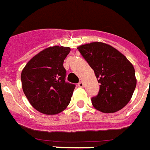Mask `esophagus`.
Masks as SVG:
<instances>
[{"label":"esophagus","mask_w":150,"mask_h":150,"mask_svg":"<svg viewBox=\"0 0 150 150\" xmlns=\"http://www.w3.org/2000/svg\"><path fill=\"white\" fill-rule=\"evenodd\" d=\"M78 86H79V87H83V86H84V84H83V83L81 81V82H79V83H78Z\"/></svg>","instance_id":"obj_1"}]
</instances>
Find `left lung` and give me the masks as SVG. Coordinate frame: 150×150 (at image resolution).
<instances>
[{
	"mask_svg": "<svg viewBox=\"0 0 150 150\" xmlns=\"http://www.w3.org/2000/svg\"><path fill=\"white\" fill-rule=\"evenodd\" d=\"M77 49L100 83L99 93L91 99L93 107L104 113L116 112L125 107L137 83L132 64L123 53L103 42H91Z\"/></svg>",
	"mask_w": 150,
	"mask_h": 150,
	"instance_id": "8db88e82",
	"label": "left lung"
}]
</instances>
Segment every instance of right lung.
I'll list each match as a JSON object with an SVG mask.
<instances>
[{
  "instance_id": "1",
  "label": "right lung",
  "mask_w": 150,
  "mask_h": 150,
  "mask_svg": "<svg viewBox=\"0 0 150 150\" xmlns=\"http://www.w3.org/2000/svg\"><path fill=\"white\" fill-rule=\"evenodd\" d=\"M71 49L46 48L27 62L21 73L22 88L30 104L41 113L56 115L67 108L75 86L66 83L64 60Z\"/></svg>"
}]
</instances>
